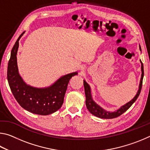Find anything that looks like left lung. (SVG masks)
Returning a JSON list of instances; mask_svg holds the SVG:
<instances>
[{
	"label": "left lung",
	"instance_id": "1",
	"mask_svg": "<svg viewBox=\"0 0 150 150\" xmlns=\"http://www.w3.org/2000/svg\"><path fill=\"white\" fill-rule=\"evenodd\" d=\"M139 50L141 51V47L139 45ZM141 71H142V75L140 81H139V88L138 92H137L136 95L130 101H129L128 103H127L125 105L122 106L120 108H118L117 110L115 112H108L105 110V109H103L102 107H100L99 105H98L95 101L93 100L92 98V95H91V90L89 85L86 82L85 80H83V85H84L85 88V93L86 96V106L88 109V110L94 116H96V117L100 118H105V119H110L116 118L118 116L122 115L124 112L128 110V109L132 105V104L135 102L137 100V98L139 95V93L141 92L142 87V81H143V77H144V65L143 63L141 62Z\"/></svg>",
	"mask_w": 150,
	"mask_h": 150
}]
</instances>
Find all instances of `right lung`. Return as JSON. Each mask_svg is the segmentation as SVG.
I'll return each instance as SVG.
<instances>
[{
	"instance_id": "right-lung-1",
	"label": "right lung",
	"mask_w": 150,
	"mask_h": 150,
	"mask_svg": "<svg viewBox=\"0 0 150 150\" xmlns=\"http://www.w3.org/2000/svg\"><path fill=\"white\" fill-rule=\"evenodd\" d=\"M24 32L20 35L11 50L7 69L8 85L17 102L25 110L35 115H50L62 107L68 83L78 73L63 75L47 87L38 88L26 84L20 75L17 65L19 40Z\"/></svg>"
}]
</instances>
